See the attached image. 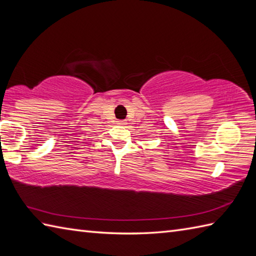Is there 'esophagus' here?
<instances>
[{
  "mask_svg": "<svg viewBox=\"0 0 256 256\" xmlns=\"http://www.w3.org/2000/svg\"><path fill=\"white\" fill-rule=\"evenodd\" d=\"M118 125H125V124H126V122H125V121H118Z\"/></svg>",
  "mask_w": 256,
  "mask_h": 256,
  "instance_id": "obj_1",
  "label": "esophagus"
}]
</instances>
